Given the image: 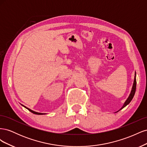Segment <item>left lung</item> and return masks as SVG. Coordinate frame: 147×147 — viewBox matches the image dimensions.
Wrapping results in <instances>:
<instances>
[{
	"label": "left lung",
	"mask_w": 147,
	"mask_h": 147,
	"mask_svg": "<svg viewBox=\"0 0 147 147\" xmlns=\"http://www.w3.org/2000/svg\"><path fill=\"white\" fill-rule=\"evenodd\" d=\"M136 74L135 73V77H134V83H133V86H132V90H131V92L130 93L129 96L128 98L127 99V100L125 101V102H124V104L123 105V106L120 109V110L123 109L124 107H125L128 105L130 103L131 101L132 100L133 97H134V94H135V92H136ZM120 110H119L118 111H119Z\"/></svg>",
	"instance_id": "obj_1"
}]
</instances>
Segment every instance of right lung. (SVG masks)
Returning a JSON list of instances; mask_svg holds the SVG:
<instances>
[{"label":"right lung","mask_w":147,"mask_h":147,"mask_svg":"<svg viewBox=\"0 0 147 147\" xmlns=\"http://www.w3.org/2000/svg\"><path fill=\"white\" fill-rule=\"evenodd\" d=\"M22 105V104H21ZM23 105L24 107H25L26 109H27L29 111H30V112H32V113H34V114H36V115H44V114H45V113H38V112H34V111H33V110H30V109H28V108H27L26 107H25L24 105Z\"/></svg>","instance_id":"obj_1"}]
</instances>
